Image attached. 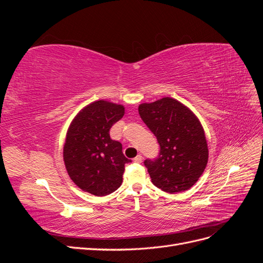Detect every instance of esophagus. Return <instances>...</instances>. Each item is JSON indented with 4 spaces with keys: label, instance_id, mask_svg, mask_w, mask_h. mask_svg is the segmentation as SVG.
<instances>
[{
    "label": "esophagus",
    "instance_id": "obj_1",
    "mask_svg": "<svg viewBox=\"0 0 263 263\" xmlns=\"http://www.w3.org/2000/svg\"><path fill=\"white\" fill-rule=\"evenodd\" d=\"M134 161H135V162H137V163H140V162L142 161V156H141V155H138L137 157H135Z\"/></svg>",
    "mask_w": 263,
    "mask_h": 263
}]
</instances>
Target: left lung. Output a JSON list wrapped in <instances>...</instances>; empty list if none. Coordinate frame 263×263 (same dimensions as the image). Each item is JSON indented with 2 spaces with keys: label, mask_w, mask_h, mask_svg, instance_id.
Segmentation results:
<instances>
[{
  "label": "left lung",
  "mask_w": 263,
  "mask_h": 263,
  "mask_svg": "<svg viewBox=\"0 0 263 263\" xmlns=\"http://www.w3.org/2000/svg\"><path fill=\"white\" fill-rule=\"evenodd\" d=\"M138 112L160 146L159 156L144 162L151 181L171 194L192 187L209 160L208 142L198 118L182 103L168 97L142 103Z\"/></svg>",
  "instance_id": "1"
}]
</instances>
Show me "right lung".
Masks as SVG:
<instances>
[{
  "mask_svg": "<svg viewBox=\"0 0 263 263\" xmlns=\"http://www.w3.org/2000/svg\"><path fill=\"white\" fill-rule=\"evenodd\" d=\"M124 113L123 105L97 101L81 109L69 127L63 161L71 180L85 192L104 196L122 184L125 163L132 161L121 142L110 139L109 129Z\"/></svg>",
  "mask_w": 263,
  "mask_h": 263,
  "instance_id": "right-lung-1",
  "label": "right lung"
}]
</instances>
